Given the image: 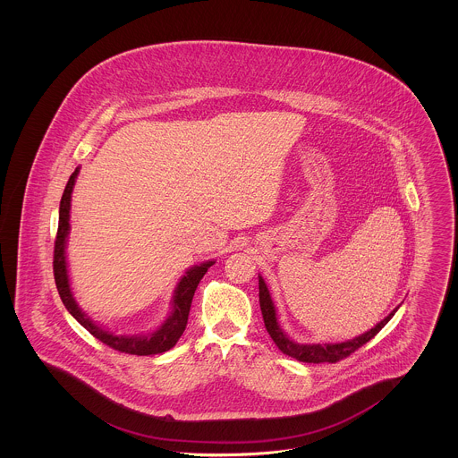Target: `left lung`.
Wrapping results in <instances>:
<instances>
[{
	"instance_id": "left-lung-1",
	"label": "left lung",
	"mask_w": 458,
	"mask_h": 458,
	"mask_svg": "<svg viewBox=\"0 0 458 458\" xmlns=\"http://www.w3.org/2000/svg\"><path fill=\"white\" fill-rule=\"evenodd\" d=\"M259 304H261L262 319H264V327L267 329L269 336L273 338V342L276 344V347L286 353L288 357H293L301 362H310V364H321V362H338L345 357H349L350 353H353L355 350L360 349L362 345H366L370 338H374L381 327L392 319L396 312V309H393L392 312L379 321L374 327H370L369 331L362 333L360 336H355L347 342H340V344H297L292 338H288V335L284 333L282 327L278 325V318H276V307L271 299V293L267 290V284H264L262 276H259Z\"/></svg>"
}]
</instances>
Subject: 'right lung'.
I'll list each match as a JSON object with an SVG mask.
<instances>
[{
	"label": "right lung",
	"instance_id": "right-lung-1",
	"mask_svg": "<svg viewBox=\"0 0 458 458\" xmlns=\"http://www.w3.org/2000/svg\"><path fill=\"white\" fill-rule=\"evenodd\" d=\"M79 174V168L70 174L68 183H66L62 202H60V219H58V233L55 240V258H53V271H55V282L58 293L62 297V302L66 307V310L88 329L92 336H96L99 342L108 345L111 349L118 352H125L131 355H154V353H163L166 350L174 349L178 342V338L183 335L189 312H191V304L196 293L197 284L206 275V271L215 264V261H206L199 266H194L185 271V275L180 278L176 284L172 301V314L168 319L149 335H140V336H127V335H114L105 327H98L90 318L82 312V309L75 302L72 288H70V280H68V269H66V237L70 232V200H72V191L75 185V178Z\"/></svg>",
	"mask_w": 458,
	"mask_h": 458
}]
</instances>
